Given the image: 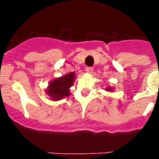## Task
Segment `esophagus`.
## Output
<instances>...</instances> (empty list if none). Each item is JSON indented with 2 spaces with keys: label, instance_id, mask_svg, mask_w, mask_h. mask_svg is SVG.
<instances>
[{
  "label": "esophagus",
  "instance_id": "1",
  "mask_svg": "<svg viewBox=\"0 0 159 159\" xmlns=\"http://www.w3.org/2000/svg\"><path fill=\"white\" fill-rule=\"evenodd\" d=\"M85 71H86L88 73H92V71H93V67H87L86 68H85Z\"/></svg>",
  "mask_w": 159,
  "mask_h": 159
}]
</instances>
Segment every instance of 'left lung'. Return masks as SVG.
<instances>
[{
  "mask_svg": "<svg viewBox=\"0 0 159 159\" xmlns=\"http://www.w3.org/2000/svg\"><path fill=\"white\" fill-rule=\"evenodd\" d=\"M112 90H113V88H109V87H108V88H106V91H107V92H111Z\"/></svg>",
  "mask_w": 159,
  "mask_h": 159,
  "instance_id": "8db88e82",
  "label": "left lung"
}]
</instances>
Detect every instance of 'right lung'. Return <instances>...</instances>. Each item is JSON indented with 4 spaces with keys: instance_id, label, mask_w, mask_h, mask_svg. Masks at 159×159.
Instances as JSON below:
<instances>
[{
    "instance_id": "add662e5",
    "label": "right lung",
    "mask_w": 159,
    "mask_h": 159,
    "mask_svg": "<svg viewBox=\"0 0 159 159\" xmlns=\"http://www.w3.org/2000/svg\"><path fill=\"white\" fill-rule=\"evenodd\" d=\"M75 79V75L74 72H70L60 78L55 79L49 84L46 90V93L54 101L69 96V88L72 86Z\"/></svg>"
}]
</instances>
